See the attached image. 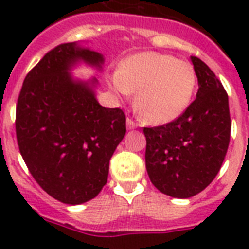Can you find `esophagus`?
Wrapping results in <instances>:
<instances>
[{
    "instance_id": "obj_1",
    "label": "esophagus",
    "mask_w": 249,
    "mask_h": 249,
    "mask_svg": "<svg viewBox=\"0 0 249 249\" xmlns=\"http://www.w3.org/2000/svg\"><path fill=\"white\" fill-rule=\"evenodd\" d=\"M126 126H128V129H136L138 124L133 120L132 117H126Z\"/></svg>"
}]
</instances>
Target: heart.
Returning <instances> with one entry per match:
<instances>
[{
	"mask_svg": "<svg viewBox=\"0 0 249 249\" xmlns=\"http://www.w3.org/2000/svg\"><path fill=\"white\" fill-rule=\"evenodd\" d=\"M119 93L137 94L136 109L144 121L166 124L181 116L193 99L196 75L185 60L159 53H140L112 77Z\"/></svg>",
	"mask_w": 249,
	"mask_h": 249,
	"instance_id": "1",
	"label": "heart"
}]
</instances>
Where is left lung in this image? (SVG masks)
Segmentation results:
<instances>
[{
	"label": "left lung",
	"mask_w": 249,
	"mask_h": 249,
	"mask_svg": "<svg viewBox=\"0 0 249 249\" xmlns=\"http://www.w3.org/2000/svg\"><path fill=\"white\" fill-rule=\"evenodd\" d=\"M191 62L199 84L195 101L176 120L143 128L152 185L179 199L196 195L214 179L231 130L226 90L203 60L191 56Z\"/></svg>",
	"instance_id": "8db88e82"
}]
</instances>
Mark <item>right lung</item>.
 <instances>
[{
    "mask_svg": "<svg viewBox=\"0 0 249 249\" xmlns=\"http://www.w3.org/2000/svg\"><path fill=\"white\" fill-rule=\"evenodd\" d=\"M77 60L101 67L103 56L73 42L46 53L25 76L15 115L29 173L50 196L71 205L101 193L126 133L123 109L102 107L88 84L72 80L68 70Z\"/></svg>",
    "mask_w": 249,
    "mask_h": 249,
    "instance_id": "1",
    "label": "right lung"
}]
</instances>
